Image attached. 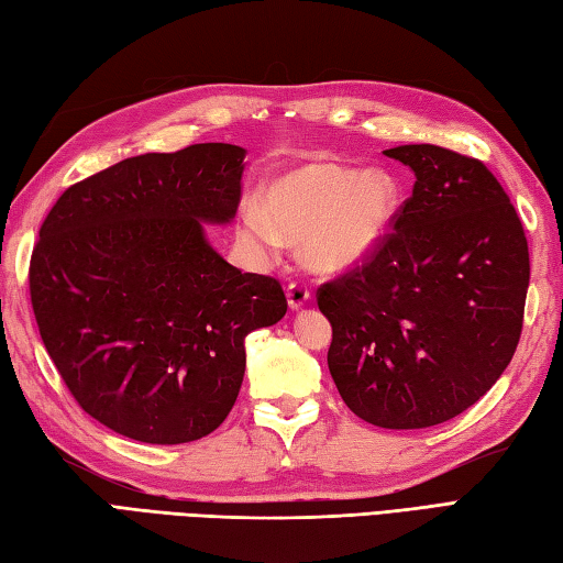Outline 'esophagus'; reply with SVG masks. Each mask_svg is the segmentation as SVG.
Returning a JSON list of instances; mask_svg holds the SVG:
<instances>
[{
  "label": "esophagus",
  "mask_w": 563,
  "mask_h": 563,
  "mask_svg": "<svg viewBox=\"0 0 563 563\" xmlns=\"http://www.w3.org/2000/svg\"><path fill=\"white\" fill-rule=\"evenodd\" d=\"M311 299V291L306 289L303 284L299 282H291L289 286H286V301H289V309L291 311H299L306 306V301Z\"/></svg>",
  "instance_id": "obj_1"
}]
</instances>
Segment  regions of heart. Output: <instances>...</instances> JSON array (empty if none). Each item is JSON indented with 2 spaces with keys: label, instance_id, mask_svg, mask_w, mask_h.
<instances>
[{
  "label": "heart",
  "instance_id": "heart-1",
  "mask_svg": "<svg viewBox=\"0 0 563 563\" xmlns=\"http://www.w3.org/2000/svg\"><path fill=\"white\" fill-rule=\"evenodd\" d=\"M264 208L242 206L240 232L262 257L286 242H303L316 274L357 269L385 245L401 206V188L387 168L309 162L286 168L264 186Z\"/></svg>",
  "mask_w": 563,
  "mask_h": 563
}]
</instances>
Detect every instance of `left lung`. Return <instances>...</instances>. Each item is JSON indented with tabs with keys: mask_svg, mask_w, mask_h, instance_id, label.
Listing matches in <instances>:
<instances>
[{
	"mask_svg": "<svg viewBox=\"0 0 563 563\" xmlns=\"http://www.w3.org/2000/svg\"><path fill=\"white\" fill-rule=\"evenodd\" d=\"M413 172L385 245L318 289L328 369L347 409L382 429H427L473 407L522 333L527 238L478 158L433 144L387 150Z\"/></svg>",
	"mask_w": 563,
	"mask_h": 563,
	"instance_id": "left-lung-1",
	"label": "left lung"
}]
</instances>
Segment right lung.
I'll list each match as a JSON object with an SVG mask.
<instances>
[{
  "instance_id": "1",
  "label": "right lung",
  "mask_w": 563,
  "mask_h": 563,
  "mask_svg": "<svg viewBox=\"0 0 563 563\" xmlns=\"http://www.w3.org/2000/svg\"><path fill=\"white\" fill-rule=\"evenodd\" d=\"M245 150L124 158L70 186L31 254V306L78 405L142 443L216 431L245 377V338L282 321V284L232 267L206 228L240 203Z\"/></svg>"
}]
</instances>
